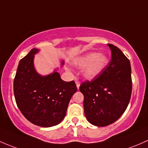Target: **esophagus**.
<instances>
[{
    "label": "esophagus",
    "mask_w": 148,
    "mask_h": 148,
    "mask_svg": "<svg viewBox=\"0 0 148 148\" xmlns=\"http://www.w3.org/2000/svg\"><path fill=\"white\" fill-rule=\"evenodd\" d=\"M75 84H76V86H77V89H79V88H80V81H78V80H75Z\"/></svg>",
    "instance_id": "1"
}]
</instances>
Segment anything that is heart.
Listing matches in <instances>:
<instances>
[{
  "mask_svg": "<svg viewBox=\"0 0 148 148\" xmlns=\"http://www.w3.org/2000/svg\"><path fill=\"white\" fill-rule=\"evenodd\" d=\"M108 63V58L106 54L95 52L87 53L77 58L73 64L78 68H85L83 76L87 79H94L97 77Z\"/></svg>",
  "mask_w": 148,
  "mask_h": 148,
  "instance_id": "heart-1",
  "label": "heart"
}]
</instances>
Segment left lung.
I'll use <instances>...</instances> for the list:
<instances>
[{"instance_id": "obj_1", "label": "left lung", "mask_w": 148, "mask_h": 148, "mask_svg": "<svg viewBox=\"0 0 148 148\" xmlns=\"http://www.w3.org/2000/svg\"><path fill=\"white\" fill-rule=\"evenodd\" d=\"M112 56L103 72L80 86L88 121L104 127L119 119L130 102L132 79L130 60L118 47L108 44Z\"/></svg>"}]
</instances>
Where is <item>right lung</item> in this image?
<instances>
[{"label":"right lung","mask_w":148,"mask_h":148,"mask_svg":"<svg viewBox=\"0 0 148 148\" xmlns=\"http://www.w3.org/2000/svg\"><path fill=\"white\" fill-rule=\"evenodd\" d=\"M33 48L20 60L13 82L15 99L18 108L28 121L43 127L57 125L66 115L71 97L77 91L73 80L60 78L58 69L48 75H41L34 66ZM64 60H61L63 65Z\"/></svg>","instance_id":"add662e5"}]
</instances>
